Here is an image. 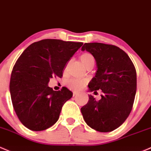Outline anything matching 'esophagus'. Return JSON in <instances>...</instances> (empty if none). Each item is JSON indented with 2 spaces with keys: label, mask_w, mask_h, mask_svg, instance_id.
Segmentation results:
<instances>
[{
  "label": "esophagus",
  "mask_w": 151,
  "mask_h": 151,
  "mask_svg": "<svg viewBox=\"0 0 151 151\" xmlns=\"http://www.w3.org/2000/svg\"><path fill=\"white\" fill-rule=\"evenodd\" d=\"M78 92H77V91H74L73 92V96H77V95H78Z\"/></svg>",
  "instance_id": "1"
}]
</instances>
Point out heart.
Here are the masks:
<instances>
[{"label": "heart", "instance_id": "b5f03b06", "mask_svg": "<svg viewBox=\"0 0 151 151\" xmlns=\"http://www.w3.org/2000/svg\"><path fill=\"white\" fill-rule=\"evenodd\" d=\"M80 60L82 64L87 67L89 64L95 63L93 55L90 53H84L80 55ZM87 80L79 78H70L65 82V85L73 90H78L86 84Z\"/></svg>", "mask_w": 151, "mask_h": 151}]
</instances>
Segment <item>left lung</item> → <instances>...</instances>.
Segmentation results:
<instances>
[{
    "instance_id": "1",
    "label": "left lung",
    "mask_w": 151,
    "mask_h": 151,
    "mask_svg": "<svg viewBox=\"0 0 151 151\" xmlns=\"http://www.w3.org/2000/svg\"><path fill=\"white\" fill-rule=\"evenodd\" d=\"M85 50L94 56L98 68L89 90H101L104 94L99 101L90 95L81 112L93 129L111 132L125 122L132 109L137 90L135 67L129 55L116 45L90 42L82 47Z\"/></svg>"
}]
</instances>
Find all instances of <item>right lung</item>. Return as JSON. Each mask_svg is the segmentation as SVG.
<instances>
[{
  "mask_svg": "<svg viewBox=\"0 0 151 151\" xmlns=\"http://www.w3.org/2000/svg\"><path fill=\"white\" fill-rule=\"evenodd\" d=\"M82 42L45 39L33 42L24 50L14 66L10 93L14 111L24 126L42 131L58 121L63 104L72 93L63 87L55 91L47 83L63 70Z\"/></svg>",
  "mask_w": 151,
  "mask_h": 151,
  "instance_id": "add662e5",
  "label": "right lung"
}]
</instances>
